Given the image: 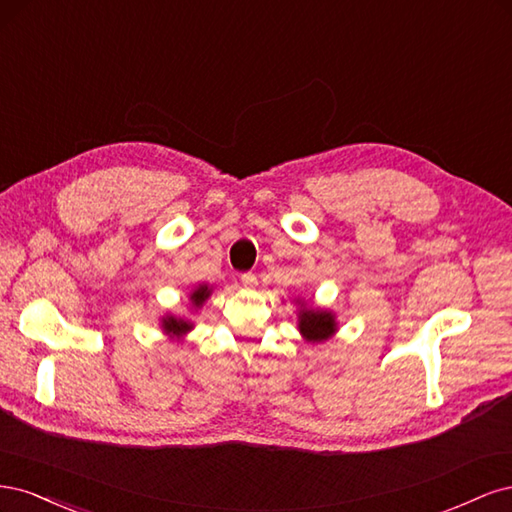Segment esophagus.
<instances>
[{
  "label": "esophagus",
  "mask_w": 512,
  "mask_h": 512,
  "mask_svg": "<svg viewBox=\"0 0 512 512\" xmlns=\"http://www.w3.org/2000/svg\"><path fill=\"white\" fill-rule=\"evenodd\" d=\"M241 284H243L245 288H256V284H258L256 275H254V273H243V275H241Z\"/></svg>",
  "instance_id": "1"
}]
</instances>
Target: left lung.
<instances>
[{
    "label": "left lung",
    "instance_id": "obj_1",
    "mask_svg": "<svg viewBox=\"0 0 512 512\" xmlns=\"http://www.w3.org/2000/svg\"><path fill=\"white\" fill-rule=\"evenodd\" d=\"M299 331L307 339V342H312V344L327 342V339L337 331L335 314L327 312V309L307 307L305 303H301V309H299Z\"/></svg>",
    "mask_w": 512,
    "mask_h": 512
}]
</instances>
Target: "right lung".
I'll use <instances>...</instances> for the list:
<instances>
[{
    "label": "right lung",
    "mask_w": 512,
    "mask_h": 512,
    "mask_svg": "<svg viewBox=\"0 0 512 512\" xmlns=\"http://www.w3.org/2000/svg\"><path fill=\"white\" fill-rule=\"evenodd\" d=\"M209 297H211V288H209L207 284L196 286V288L190 292L192 307H194V309H200ZM162 329H164L166 335L179 339V337H183L185 333H190V331L194 329V322L185 320V318H177V316H164V318H162Z\"/></svg>",
    "instance_id": "add662e5"
}]
</instances>
